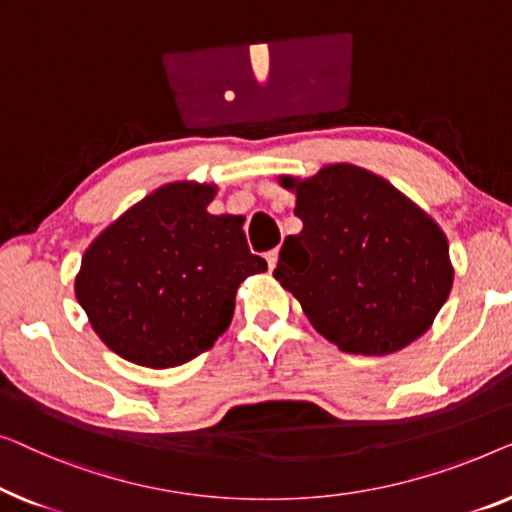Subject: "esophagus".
<instances>
[{"label":"esophagus","mask_w":512,"mask_h":512,"mask_svg":"<svg viewBox=\"0 0 512 512\" xmlns=\"http://www.w3.org/2000/svg\"><path fill=\"white\" fill-rule=\"evenodd\" d=\"M266 262H269V269H276L278 250H269V253H266Z\"/></svg>","instance_id":"esophagus-1"}]
</instances>
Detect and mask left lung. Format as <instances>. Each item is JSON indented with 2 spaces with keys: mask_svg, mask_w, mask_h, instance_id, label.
I'll return each instance as SVG.
<instances>
[{
  "mask_svg": "<svg viewBox=\"0 0 512 512\" xmlns=\"http://www.w3.org/2000/svg\"><path fill=\"white\" fill-rule=\"evenodd\" d=\"M304 222L280 248L276 280L322 336L352 355H390L431 327L455 269L443 229L406 194L355 164L283 176Z\"/></svg>",
  "mask_w": 512,
  "mask_h": 512,
  "instance_id": "obj_1",
  "label": "left lung"
}]
</instances>
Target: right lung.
Instances as JSON below:
<instances>
[{"label": "right lung", "instance_id": "right-lung-1", "mask_svg": "<svg viewBox=\"0 0 512 512\" xmlns=\"http://www.w3.org/2000/svg\"><path fill=\"white\" fill-rule=\"evenodd\" d=\"M215 185L169 183L120 215L85 250L76 299L127 362L171 369L213 348L236 290L266 271L241 215H211Z\"/></svg>", "mask_w": 512, "mask_h": 512}]
</instances>
